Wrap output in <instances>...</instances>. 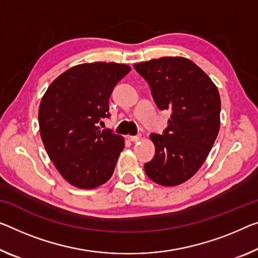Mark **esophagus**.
I'll list each match as a JSON object with an SVG mask.
<instances>
[{
	"instance_id": "obj_1",
	"label": "esophagus",
	"mask_w": 258,
	"mask_h": 258,
	"mask_svg": "<svg viewBox=\"0 0 258 258\" xmlns=\"http://www.w3.org/2000/svg\"><path fill=\"white\" fill-rule=\"evenodd\" d=\"M141 138H142L141 135H137V136H128V140L130 142H137V141H140Z\"/></svg>"
}]
</instances>
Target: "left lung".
<instances>
[{
    "label": "left lung",
    "instance_id": "8db88e82",
    "mask_svg": "<svg viewBox=\"0 0 258 258\" xmlns=\"http://www.w3.org/2000/svg\"><path fill=\"white\" fill-rule=\"evenodd\" d=\"M134 68L149 83L158 108L170 112L162 135H150L156 154L144 165L145 173L160 185H179L197 173L218 136L219 92L211 78L185 57H160Z\"/></svg>",
    "mask_w": 258,
    "mask_h": 258
}]
</instances>
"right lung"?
I'll return each instance as SVG.
<instances>
[{
    "instance_id": "1",
    "label": "right lung",
    "mask_w": 258,
    "mask_h": 258,
    "mask_svg": "<svg viewBox=\"0 0 258 258\" xmlns=\"http://www.w3.org/2000/svg\"><path fill=\"white\" fill-rule=\"evenodd\" d=\"M121 63L75 66L48 86L39 107V128L50 160L63 179L93 189L110 179L124 140L99 123L109 116V97L129 71Z\"/></svg>"
}]
</instances>
